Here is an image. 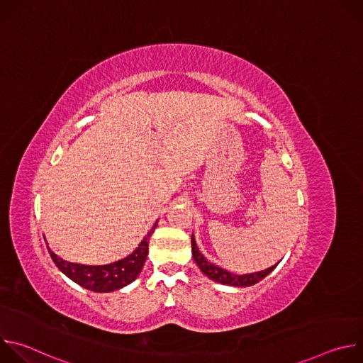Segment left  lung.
<instances>
[{
  "mask_svg": "<svg viewBox=\"0 0 363 363\" xmlns=\"http://www.w3.org/2000/svg\"><path fill=\"white\" fill-rule=\"evenodd\" d=\"M191 245H192V257L196 263V266L199 267V270L214 281L217 283H221V284H225V286H234V287H250V286H254L255 283L262 281L264 277H267L276 267V266H272L263 272H257V273H250V274H233L213 263H210L206 258L202 255V252L199 251V248L196 247V241H195V237L192 234L191 237Z\"/></svg>",
  "mask_w": 363,
  "mask_h": 363,
  "instance_id": "1",
  "label": "left lung"
}]
</instances>
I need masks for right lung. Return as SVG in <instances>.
<instances>
[{
	"instance_id": "right-lung-1",
	"label": "right lung",
	"mask_w": 363,
	"mask_h": 363,
	"mask_svg": "<svg viewBox=\"0 0 363 363\" xmlns=\"http://www.w3.org/2000/svg\"><path fill=\"white\" fill-rule=\"evenodd\" d=\"M157 225H158V221L153 224L149 233L143 237L139 245L129 255L122 258V260H118L109 264L87 266V264L70 263L63 260L62 257L55 254L50 248H48V252L51 258H53L55 264L59 267V270L63 274H66L70 280H73L76 284L96 293H111V291L123 289L125 286L136 280V277L142 272V267L146 262L149 238L153 234L155 228H157Z\"/></svg>"
}]
</instances>
